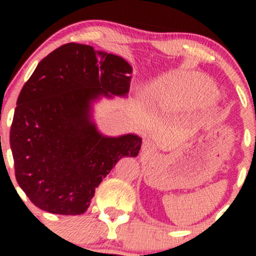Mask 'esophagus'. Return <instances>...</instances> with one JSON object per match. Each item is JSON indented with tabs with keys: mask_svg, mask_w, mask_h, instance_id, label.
I'll list each match as a JSON object with an SVG mask.
<instances>
[{
	"mask_svg": "<svg viewBox=\"0 0 256 256\" xmlns=\"http://www.w3.org/2000/svg\"><path fill=\"white\" fill-rule=\"evenodd\" d=\"M154 151V144L150 140H146L142 144V156H150Z\"/></svg>",
	"mask_w": 256,
	"mask_h": 256,
	"instance_id": "esophagus-1",
	"label": "esophagus"
}]
</instances>
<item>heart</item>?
<instances>
[{"instance_id":"heart-1","label":"heart","mask_w":256,"mask_h":256,"mask_svg":"<svg viewBox=\"0 0 256 256\" xmlns=\"http://www.w3.org/2000/svg\"><path fill=\"white\" fill-rule=\"evenodd\" d=\"M157 104L167 110L202 108L216 98V89L208 78L196 73H176L166 76L154 88Z\"/></svg>"}]
</instances>
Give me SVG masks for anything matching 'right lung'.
<instances>
[{"instance_id":"obj_1","label":"right lung","mask_w":256,"mask_h":256,"mask_svg":"<svg viewBox=\"0 0 256 256\" xmlns=\"http://www.w3.org/2000/svg\"><path fill=\"white\" fill-rule=\"evenodd\" d=\"M132 68L121 56L68 43L48 54L23 85L10 144L16 180L30 202L53 214L86 212L95 188L142 138L98 130L92 104L126 96Z\"/></svg>"}]
</instances>
